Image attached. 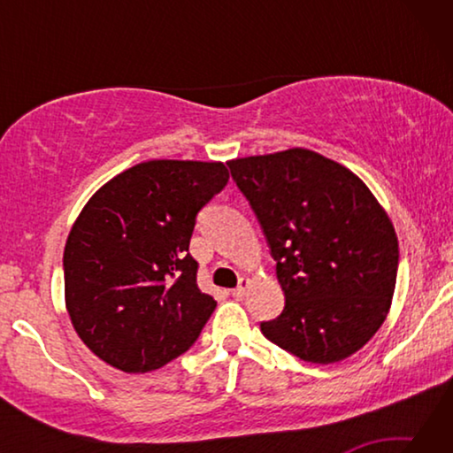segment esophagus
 Masks as SVG:
<instances>
[{"label":"esophagus","instance_id":"obj_1","mask_svg":"<svg viewBox=\"0 0 453 453\" xmlns=\"http://www.w3.org/2000/svg\"><path fill=\"white\" fill-rule=\"evenodd\" d=\"M250 280L248 278H242L240 283H237V288L232 289V296L235 297V300H243L245 294H248V288H250Z\"/></svg>","mask_w":453,"mask_h":453}]
</instances>
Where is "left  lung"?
Here are the masks:
<instances>
[{"label":"left lung","instance_id":"obj_1","mask_svg":"<svg viewBox=\"0 0 453 453\" xmlns=\"http://www.w3.org/2000/svg\"><path fill=\"white\" fill-rule=\"evenodd\" d=\"M275 259L283 311L275 346L311 364L356 354L392 305L400 250L388 213L348 167L294 148L227 162Z\"/></svg>","mask_w":453,"mask_h":453}]
</instances>
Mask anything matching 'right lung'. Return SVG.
<instances>
[{
  "label": "right lung",
  "instance_id": "add662e5",
  "mask_svg": "<svg viewBox=\"0 0 453 453\" xmlns=\"http://www.w3.org/2000/svg\"><path fill=\"white\" fill-rule=\"evenodd\" d=\"M219 162L153 159L97 189L67 235L65 305L105 364L143 373L194 346L216 310L189 256L196 218L227 186Z\"/></svg>",
  "mask_w": 453,
  "mask_h": 453
}]
</instances>
